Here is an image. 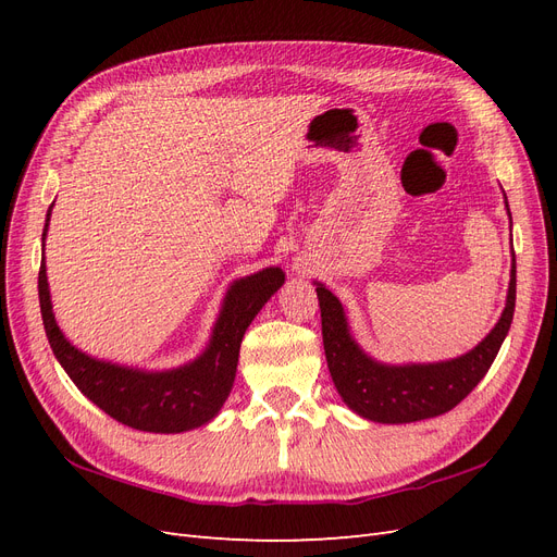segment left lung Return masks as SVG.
<instances>
[{
	"mask_svg": "<svg viewBox=\"0 0 557 557\" xmlns=\"http://www.w3.org/2000/svg\"><path fill=\"white\" fill-rule=\"evenodd\" d=\"M504 205L509 211L507 195ZM511 215V213H509ZM315 295L323 320V346L334 387L348 409L374 423H416L450 411L474 391L495 362L502 342L507 339L516 309V258L511 281L497 325L485 339L460 358L428 364H383L356 344L348 330V318L323 283H315Z\"/></svg>",
	"mask_w": 557,
	"mask_h": 557,
	"instance_id": "1",
	"label": "left lung"
}]
</instances>
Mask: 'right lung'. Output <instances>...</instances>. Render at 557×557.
<instances>
[{"label": "right lung", "instance_id": "1", "mask_svg": "<svg viewBox=\"0 0 557 557\" xmlns=\"http://www.w3.org/2000/svg\"><path fill=\"white\" fill-rule=\"evenodd\" d=\"M50 209L41 242L48 232ZM283 281L285 274L281 267H267L258 274L234 281L205 352L193 362L166 372H144V369L97 360L66 342L50 305L44 260L39 269V305L48 344L83 395L127 428L176 434L207 425L221 411L237 376L244 334Z\"/></svg>", "mask_w": 557, "mask_h": 557}]
</instances>
